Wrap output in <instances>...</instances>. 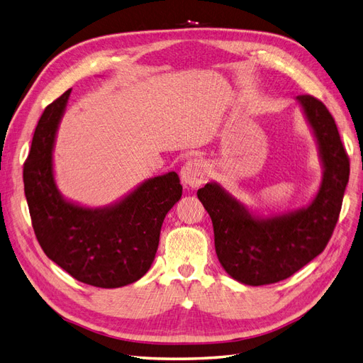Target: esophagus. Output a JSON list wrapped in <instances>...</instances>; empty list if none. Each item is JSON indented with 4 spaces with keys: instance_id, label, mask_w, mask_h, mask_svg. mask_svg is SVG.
<instances>
[{
    "instance_id": "1",
    "label": "esophagus",
    "mask_w": 363,
    "mask_h": 363,
    "mask_svg": "<svg viewBox=\"0 0 363 363\" xmlns=\"http://www.w3.org/2000/svg\"><path fill=\"white\" fill-rule=\"evenodd\" d=\"M207 175H208L207 163L200 157H195L186 162L180 171L182 183L186 186V188H191V189H195L199 188V186H201L207 179Z\"/></svg>"
}]
</instances>
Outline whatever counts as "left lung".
Returning a JSON list of instances; mask_svg holds the SVG:
<instances>
[{"instance_id": "1", "label": "left lung", "mask_w": 363, "mask_h": 363, "mask_svg": "<svg viewBox=\"0 0 363 363\" xmlns=\"http://www.w3.org/2000/svg\"><path fill=\"white\" fill-rule=\"evenodd\" d=\"M295 101L323 167L320 188L309 203L265 215L248 208L216 182L196 192L212 219L219 263L230 277L250 286L288 279L321 255L337 223L348 183L350 162L333 116L311 95L296 96Z\"/></svg>"}]
</instances>
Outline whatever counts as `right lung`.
Returning a JSON list of instances; mask_svg holds the SVG:
<instances>
[{
	"mask_svg": "<svg viewBox=\"0 0 363 363\" xmlns=\"http://www.w3.org/2000/svg\"><path fill=\"white\" fill-rule=\"evenodd\" d=\"M71 89L42 113L24 163V192L43 252L82 283L121 288L155 262L160 228L182 199L174 171L147 179L115 203L89 207L68 200L54 177V147Z\"/></svg>",
	"mask_w": 363,
	"mask_h": 363,
	"instance_id": "obj_1",
	"label": "right lung"
}]
</instances>
